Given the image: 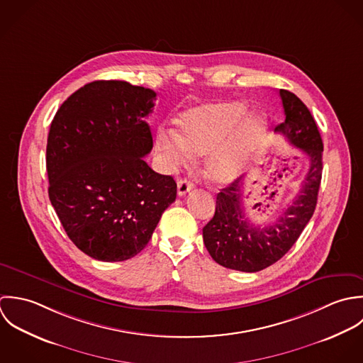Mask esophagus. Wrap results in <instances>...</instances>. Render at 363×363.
Wrapping results in <instances>:
<instances>
[{
	"label": "esophagus",
	"mask_w": 363,
	"mask_h": 363,
	"mask_svg": "<svg viewBox=\"0 0 363 363\" xmlns=\"http://www.w3.org/2000/svg\"><path fill=\"white\" fill-rule=\"evenodd\" d=\"M177 186H178V195H179V196L186 195V194H188L189 191H192V188H194V185H192L189 181H186V179H179L178 184H177Z\"/></svg>",
	"instance_id": "1"
}]
</instances>
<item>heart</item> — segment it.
<instances>
[{
	"instance_id": "1",
	"label": "heart",
	"mask_w": 363,
	"mask_h": 363,
	"mask_svg": "<svg viewBox=\"0 0 363 363\" xmlns=\"http://www.w3.org/2000/svg\"><path fill=\"white\" fill-rule=\"evenodd\" d=\"M247 110L242 101H218L191 108L177 119V133L160 132L155 147L172 167L191 161V154L206 155V175L212 182L228 184L248 165L267 118Z\"/></svg>"
}]
</instances>
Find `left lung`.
<instances>
[{
  "label": "left lung",
  "mask_w": 363,
  "mask_h": 363,
  "mask_svg": "<svg viewBox=\"0 0 363 363\" xmlns=\"http://www.w3.org/2000/svg\"><path fill=\"white\" fill-rule=\"evenodd\" d=\"M285 121L275 128L308 160V171L297 196L275 223L254 225L245 218L242 181L220 189L215 216L203 227V241L218 265L258 272L279 261L300 237L317 205L323 174V140L307 106L290 91L279 89Z\"/></svg>",
  "instance_id": "obj_1"
}]
</instances>
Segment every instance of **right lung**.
<instances>
[{"label": "right lung", "mask_w": 363, "mask_h": 363, "mask_svg": "<svg viewBox=\"0 0 363 363\" xmlns=\"http://www.w3.org/2000/svg\"><path fill=\"white\" fill-rule=\"evenodd\" d=\"M155 96L126 81H94L52 121L49 198L70 240L94 259L138 255L177 198L174 178L154 172L143 158L152 148L145 118Z\"/></svg>", "instance_id": "add662e5"}]
</instances>
